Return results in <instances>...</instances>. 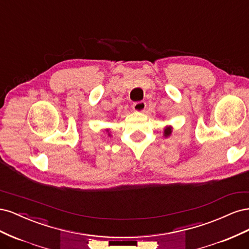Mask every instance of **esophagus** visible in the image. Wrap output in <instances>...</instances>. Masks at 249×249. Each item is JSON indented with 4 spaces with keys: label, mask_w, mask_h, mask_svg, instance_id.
Segmentation results:
<instances>
[{
    "label": "esophagus",
    "mask_w": 249,
    "mask_h": 249,
    "mask_svg": "<svg viewBox=\"0 0 249 249\" xmlns=\"http://www.w3.org/2000/svg\"><path fill=\"white\" fill-rule=\"evenodd\" d=\"M146 108V103L140 101V102H136L133 104V109L136 112H143Z\"/></svg>",
    "instance_id": "esophagus-1"
}]
</instances>
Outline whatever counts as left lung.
I'll return each mask as SVG.
<instances>
[{
    "instance_id": "1",
    "label": "left lung",
    "mask_w": 249,
    "mask_h": 249,
    "mask_svg": "<svg viewBox=\"0 0 249 249\" xmlns=\"http://www.w3.org/2000/svg\"><path fill=\"white\" fill-rule=\"evenodd\" d=\"M171 132H172V126L171 125H167L164 127V133H163V136L164 137H168L171 135Z\"/></svg>"
}]
</instances>
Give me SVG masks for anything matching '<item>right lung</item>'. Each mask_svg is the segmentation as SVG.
Returning a JSON list of instances; mask_svg holds the SVG:
<instances>
[{
    "label": "right lung",
    "mask_w": 249,
    "mask_h": 249,
    "mask_svg": "<svg viewBox=\"0 0 249 249\" xmlns=\"http://www.w3.org/2000/svg\"><path fill=\"white\" fill-rule=\"evenodd\" d=\"M106 132L108 133V136H110V137H111V134H110V130H109V129H107V130H106Z\"/></svg>",
    "instance_id": "1"
}]
</instances>
